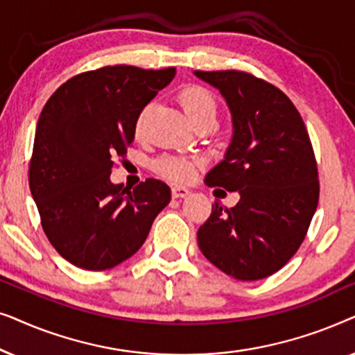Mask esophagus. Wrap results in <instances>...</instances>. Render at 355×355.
Returning <instances> with one entry per match:
<instances>
[{
    "instance_id": "34e87169",
    "label": "esophagus",
    "mask_w": 355,
    "mask_h": 355,
    "mask_svg": "<svg viewBox=\"0 0 355 355\" xmlns=\"http://www.w3.org/2000/svg\"><path fill=\"white\" fill-rule=\"evenodd\" d=\"M171 192H173V197H174V198L187 197L189 193H191V191H189V189L182 187V186H174V187L171 189Z\"/></svg>"
}]
</instances>
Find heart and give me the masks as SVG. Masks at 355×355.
<instances>
[{
	"instance_id": "heart-1",
	"label": "heart",
	"mask_w": 355,
	"mask_h": 355,
	"mask_svg": "<svg viewBox=\"0 0 355 355\" xmlns=\"http://www.w3.org/2000/svg\"><path fill=\"white\" fill-rule=\"evenodd\" d=\"M179 103H181L184 113L191 123H197L202 119H215L216 118V101L213 95L207 89L198 85H189L182 89L178 95ZM145 114L147 111H142L135 123V134L140 135L144 129ZM200 162L196 158H184V157H163L155 163V168L164 178L171 179L176 182H187L196 176L197 168Z\"/></svg>"
}]
</instances>
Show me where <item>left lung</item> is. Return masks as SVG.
<instances>
[{"instance_id":"1","label":"left lung","mask_w":355,"mask_h":355,"mask_svg":"<svg viewBox=\"0 0 355 355\" xmlns=\"http://www.w3.org/2000/svg\"><path fill=\"white\" fill-rule=\"evenodd\" d=\"M220 92L231 111L232 137L207 186L239 192L215 202L197 232L202 254L223 273L263 279L297 252L318 205V173L299 111L268 82L241 71H193Z\"/></svg>"}]
</instances>
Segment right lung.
<instances>
[{
    "label": "right lung",
    "instance_id": "add662e5",
    "mask_svg": "<svg viewBox=\"0 0 355 355\" xmlns=\"http://www.w3.org/2000/svg\"><path fill=\"white\" fill-rule=\"evenodd\" d=\"M174 76V67L106 66L72 77L43 106L28 184L48 241L72 265L100 271L128 260L171 200L158 179L130 189L110 176L142 110Z\"/></svg>",
    "mask_w": 355,
    "mask_h": 355
}]
</instances>
